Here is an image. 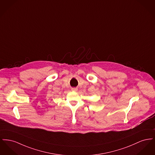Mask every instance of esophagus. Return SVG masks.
<instances>
[{
    "mask_svg": "<svg viewBox=\"0 0 155 155\" xmlns=\"http://www.w3.org/2000/svg\"><path fill=\"white\" fill-rule=\"evenodd\" d=\"M78 90V89L77 88H72V91H77Z\"/></svg>",
    "mask_w": 155,
    "mask_h": 155,
    "instance_id": "esophagus-1",
    "label": "esophagus"
}]
</instances>
